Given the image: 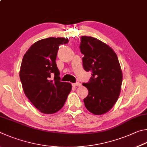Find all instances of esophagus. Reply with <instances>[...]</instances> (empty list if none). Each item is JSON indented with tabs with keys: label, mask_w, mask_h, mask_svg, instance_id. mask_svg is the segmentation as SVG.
<instances>
[{
	"label": "esophagus",
	"mask_w": 147,
	"mask_h": 147,
	"mask_svg": "<svg viewBox=\"0 0 147 147\" xmlns=\"http://www.w3.org/2000/svg\"><path fill=\"white\" fill-rule=\"evenodd\" d=\"M72 85H73V87H79V86H81V84L80 82H76V83H73V84H72Z\"/></svg>",
	"instance_id": "obj_1"
}]
</instances>
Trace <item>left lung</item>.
Returning a JSON list of instances; mask_svg holds the SVG:
<instances>
[{
  "label": "left lung",
  "instance_id": "1",
  "mask_svg": "<svg viewBox=\"0 0 147 147\" xmlns=\"http://www.w3.org/2000/svg\"><path fill=\"white\" fill-rule=\"evenodd\" d=\"M80 51L85 71H91L89 82L82 85L89 91L84 98L85 107L95 115L105 114L118 99L122 71L118 57L108 45L92 36L81 37Z\"/></svg>",
  "mask_w": 147,
  "mask_h": 147
}]
</instances>
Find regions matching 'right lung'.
<instances>
[{"label":"right lung","instance_id":"right-lung-1","mask_svg":"<svg viewBox=\"0 0 147 147\" xmlns=\"http://www.w3.org/2000/svg\"><path fill=\"white\" fill-rule=\"evenodd\" d=\"M68 42L59 37L42 39L24 55L20 70L24 92L42 113L53 114L60 110L71 90V84L60 82L56 63L59 46Z\"/></svg>","mask_w":147,"mask_h":147}]
</instances>
